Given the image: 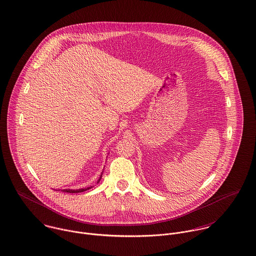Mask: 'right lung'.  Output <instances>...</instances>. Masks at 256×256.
<instances>
[{
  "instance_id": "add662e5",
  "label": "right lung",
  "mask_w": 256,
  "mask_h": 256,
  "mask_svg": "<svg viewBox=\"0 0 256 256\" xmlns=\"http://www.w3.org/2000/svg\"><path fill=\"white\" fill-rule=\"evenodd\" d=\"M102 176H100V178H98V182L100 180V178H102ZM90 188H92V186H90ZM90 188H80V190H62V192H68V194H78V192H86V190H90Z\"/></svg>"
}]
</instances>
